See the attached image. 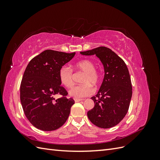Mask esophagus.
<instances>
[{"mask_svg":"<svg viewBox=\"0 0 160 160\" xmlns=\"http://www.w3.org/2000/svg\"><path fill=\"white\" fill-rule=\"evenodd\" d=\"M75 100V102H79V101H83V99H74Z\"/></svg>","mask_w":160,"mask_h":160,"instance_id":"1","label":"esophagus"}]
</instances>
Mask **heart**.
Here are the masks:
<instances>
[{"mask_svg":"<svg viewBox=\"0 0 160 160\" xmlns=\"http://www.w3.org/2000/svg\"><path fill=\"white\" fill-rule=\"evenodd\" d=\"M75 69L84 72L81 82L83 85H76L69 90L70 96L76 99H80L90 96L93 93V88L91 85L96 86L99 81L101 75L95 69V62L89 59H83L77 62ZM59 77L61 83L67 88H71L73 85V72L68 66H62L59 71Z\"/></svg>","mask_w":160,"mask_h":160,"instance_id":"heart-1","label":"heart"}]
</instances>
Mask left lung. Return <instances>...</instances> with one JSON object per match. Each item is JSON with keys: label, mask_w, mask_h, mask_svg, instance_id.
<instances>
[{"label": "left lung", "mask_w": 160, "mask_h": 160, "mask_svg": "<svg viewBox=\"0 0 160 160\" xmlns=\"http://www.w3.org/2000/svg\"><path fill=\"white\" fill-rule=\"evenodd\" d=\"M95 55L104 67L105 75L98 94L92 97L95 106L88 112L92 123L101 128L115 126L127 114L132 96V85L126 64L105 47L80 52Z\"/></svg>", "instance_id": "1"}]
</instances>
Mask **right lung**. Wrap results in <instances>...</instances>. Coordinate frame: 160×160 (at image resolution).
I'll list each match as a JSON object with an SVG mask.
<instances>
[{
    "label": "right lung",
    "mask_w": 160,
    "mask_h": 160,
    "mask_svg": "<svg viewBox=\"0 0 160 160\" xmlns=\"http://www.w3.org/2000/svg\"><path fill=\"white\" fill-rule=\"evenodd\" d=\"M75 55L46 50L27 66L21 83L20 98L27 118L36 128L56 130L68 119L75 101L66 98L68 93L61 86L59 71ZM57 94L62 97L55 100L54 97Z\"/></svg>",
    "instance_id": "obj_1"
}]
</instances>
